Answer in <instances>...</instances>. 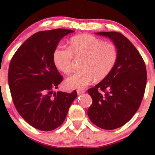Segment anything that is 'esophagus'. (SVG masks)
I'll use <instances>...</instances> for the list:
<instances>
[{"mask_svg":"<svg viewBox=\"0 0 155 155\" xmlns=\"http://www.w3.org/2000/svg\"><path fill=\"white\" fill-rule=\"evenodd\" d=\"M85 93V91H84L83 90H78V91H77L78 95H81V94H83V93Z\"/></svg>","mask_w":155,"mask_h":155,"instance_id":"1","label":"esophagus"}]
</instances>
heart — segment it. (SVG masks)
Masks as SVG:
<instances>
[{"label": "heart", "instance_id": "heart-1", "mask_svg": "<svg viewBox=\"0 0 155 155\" xmlns=\"http://www.w3.org/2000/svg\"><path fill=\"white\" fill-rule=\"evenodd\" d=\"M72 57L82 60L81 71L67 78L65 85L70 89L83 90L94 81H101L108 75L117 60L116 46L90 34L73 37L68 49H56L53 61L60 71L69 74L72 71Z\"/></svg>", "mask_w": 155, "mask_h": 155}]
</instances>
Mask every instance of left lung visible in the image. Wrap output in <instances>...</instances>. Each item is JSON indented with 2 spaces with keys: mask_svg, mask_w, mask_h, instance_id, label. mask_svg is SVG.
<instances>
[{
  "mask_svg": "<svg viewBox=\"0 0 155 155\" xmlns=\"http://www.w3.org/2000/svg\"><path fill=\"white\" fill-rule=\"evenodd\" d=\"M109 38L118 57L110 72L87 92L93 99L87 115L101 129L112 130L127 123L139 109L147 83L144 62L132 43L118 32H98Z\"/></svg>",
  "mask_w": 155,
  "mask_h": 155,
  "instance_id": "8db88e82",
  "label": "left lung"
}]
</instances>
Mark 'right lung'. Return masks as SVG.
Here are the masks:
<instances>
[{
    "label": "right lung",
    "mask_w": 155,
    "mask_h": 155,
    "mask_svg": "<svg viewBox=\"0 0 155 155\" xmlns=\"http://www.w3.org/2000/svg\"><path fill=\"white\" fill-rule=\"evenodd\" d=\"M74 31L64 28L33 34L17 49L8 70V85L13 104L22 118L41 131H51L65 119L76 97L53 90L62 81L53 61L59 41Z\"/></svg>",
    "instance_id": "1"
}]
</instances>
